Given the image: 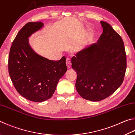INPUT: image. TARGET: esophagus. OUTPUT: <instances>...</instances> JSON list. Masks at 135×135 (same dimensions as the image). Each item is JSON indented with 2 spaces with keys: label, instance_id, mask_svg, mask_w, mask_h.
Segmentation results:
<instances>
[{
  "label": "esophagus",
  "instance_id": "obj_1",
  "mask_svg": "<svg viewBox=\"0 0 135 135\" xmlns=\"http://www.w3.org/2000/svg\"><path fill=\"white\" fill-rule=\"evenodd\" d=\"M66 64H67L68 68H70L71 67V60L69 58H66Z\"/></svg>",
  "mask_w": 135,
  "mask_h": 135
}]
</instances>
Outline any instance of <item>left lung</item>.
Here are the masks:
<instances>
[{"mask_svg": "<svg viewBox=\"0 0 135 135\" xmlns=\"http://www.w3.org/2000/svg\"><path fill=\"white\" fill-rule=\"evenodd\" d=\"M103 32L97 44L76 54L71 59L77 73L75 88L84 99L98 102L112 94L123 83L126 55L121 36L108 23L100 22Z\"/></svg>", "mask_w": 135, "mask_h": 135, "instance_id": "8db88e82", "label": "left lung"}]
</instances>
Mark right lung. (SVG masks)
<instances>
[{"label":"right lung","instance_id":"right-lung-1","mask_svg":"<svg viewBox=\"0 0 135 135\" xmlns=\"http://www.w3.org/2000/svg\"><path fill=\"white\" fill-rule=\"evenodd\" d=\"M43 26L41 22L27 23L12 42L8 60L9 75L17 91L34 102L52 97L58 81L67 70L65 57L59 61L48 60L29 45V38Z\"/></svg>","mask_w":135,"mask_h":135}]
</instances>
